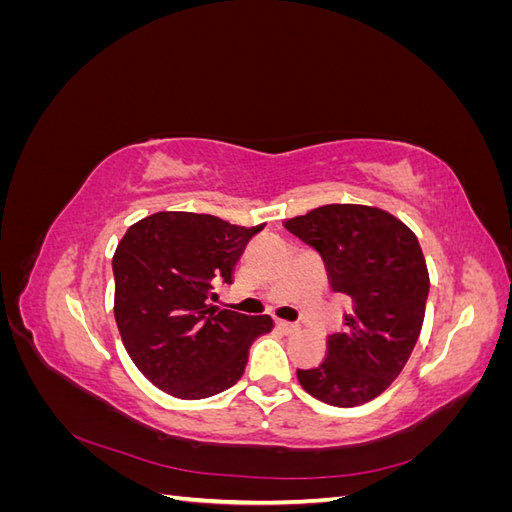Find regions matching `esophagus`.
Returning a JSON list of instances; mask_svg holds the SVG:
<instances>
[{
    "label": "esophagus",
    "instance_id": "obj_1",
    "mask_svg": "<svg viewBox=\"0 0 512 512\" xmlns=\"http://www.w3.org/2000/svg\"><path fill=\"white\" fill-rule=\"evenodd\" d=\"M277 329H282L284 333H297L299 331V324L286 322V320H277Z\"/></svg>",
    "mask_w": 512,
    "mask_h": 512
}]
</instances>
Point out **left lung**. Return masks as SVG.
<instances>
[{"label": "left lung", "mask_w": 512, "mask_h": 512, "mask_svg": "<svg viewBox=\"0 0 512 512\" xmlns=\"http://www.w3.org/2000/svg\"><path fill=\"white\" fill-rule=\"evenodd\" d=\"M320 254L335 292L352 301L327 359L297 369L303 389L337 408L378 397L408 363L421 335L429 273L414 232L365 205H324L286 222Z\"/></svg>", "instance_id": "1"}]
</instances>
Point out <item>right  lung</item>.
Returning <instances> with one entry per match:
<instances>
[{
  "mask_svg": "<svg viewBox=\"0 0 512 512\" xmlns=\"http://www.w3.org/2000/svg\"><path fill=\"white\" fill-rule=\"evenodd\" d=\"M262 228L160 211L123 235L113 256L115 320L130 359L158 389L205 399L243 376L250 346L273 320L211 301L215 286L232 284L245 245Z\"/></svg>",
  "mask_w": 512,
  "mask_h": 512,
  "instance_id": "add662e5",
  "label": "right lung"
}]
</instances>
